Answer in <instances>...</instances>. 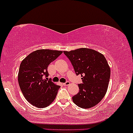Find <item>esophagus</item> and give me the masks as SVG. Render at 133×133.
<instances>
[{
    "mask_svg": "<svg viewBox=\"0 0 133 133\" xmlns=\"http://www.w3.org/2000/svg\"><path fill=\"white\" fill-rule=\"evenodd\" d=\"M70 82H68V81H67V82H65V83H63V85H65V86H66V85H68L69 84H70Z\"/></svg>",
    "mask_w": 133,
    "mask_h": 133,
    "instance_id": "obj_1",
    "label": "esophagus"
}]
</instances>
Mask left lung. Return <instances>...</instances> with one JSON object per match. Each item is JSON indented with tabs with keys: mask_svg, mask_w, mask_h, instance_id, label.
<instances>
[{
	"mask_svg": "<svg viewBox=\"0 0 133 133\" xmlns=\"http://www.w3.org/2000/svg\"><path fill=\"white\" fill-rule=\"evenodd\" d=\"M63 52L83 82L78 85L79 92L72 96L73 102L82 108L96 106L105 96L110 81V68L105 56L86 48Z\"/></svg>",
	"mask_w": 133,
	"mask_h": 133,
	"instance_id": "1",
	"label": "left lung"
}]
</instances>
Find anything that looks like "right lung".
Wrapping results in <instances>:
<instances>
[{
    "mask_svg": "<svg viewBox=\"0 0 133 133\" xmlns=\"http://www.w3.org/2000/svg\"><path fill=\"white\" fill-rule=\"evenodd\" d=\"M62 53V51L38 50L22 61L18 82L23 95L33 106L45 108L56 99L61 87L45 77L49 75L48 65Z\"/></svg>",
    "mask_w": 133,
    "mask_h": 133,
    "instance_id": "add662e5",
    "label": "right lung"
}]
</instances>
